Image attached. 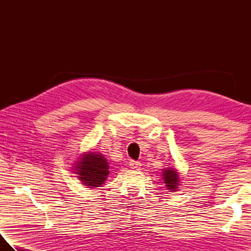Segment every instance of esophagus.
<instances>
[{"label": "esophagus", "instance_id": "34e87169", "mask_svg": "<svg viewBox=\"0 0 251 251\" xmlns=\"http://www.w3.org/2000/svg\"><path fill=\"white\" fill-rule=\"evenodd\" d=\"M129 166L132 169H139L141 167V163L140 162H136V161H130L129 162Z\"/></svg>", "mask_w": 251, "mask_h": 251}]
</instances>
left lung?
<instances>
[{"mask_svg":"<svg viewBox=\"0 0 251 251\" xmlns=\"http://www.w3.org/2000/svg\"><path fill=\"white\" fill-rule=\"evenodd\" d=\"M163 179L165 181V183H166V186L168 188V190H172V191H177L178 188V173L176 172L174 169H166L163 174Z\"/></svg>","mask_w":251,"mask_h":251,"instance_id":"left-lung-1","label":"left lung"}]
</instances>
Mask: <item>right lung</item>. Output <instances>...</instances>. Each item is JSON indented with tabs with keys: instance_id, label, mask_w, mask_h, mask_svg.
<instances>
[{
	"instance_id": "1",
	"label": "right lung",
	"mask_w": 251,
	"mask_h": 251,
	"mask_svg": "<svg viewBox=\"0 0 251 251\" xmlns=\"http://www.w3.org/2000/svg\"><path fill=\"white\" fill-rule=\"evenodd\" d=\"M77 175L85 185L99 186L104 182L109 175V165L106 159L99 154L89 153L77 164Z\"/></svg>"
}]
</instances>
